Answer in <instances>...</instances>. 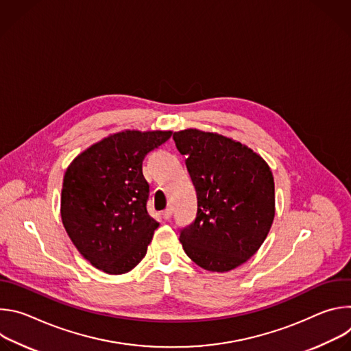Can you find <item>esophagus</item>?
Instances as JSON below:
<instances>
[{"mask_svg": "<svg viewBox=\"0 0 351 351\" xmlns=\"http://www.w3.org/2000/svg\"><path fill=\"white\" fill-rule=\"evenodd\" d=\"M171 217H172V208L168 207V208H165V210L162 211V218H164V219H169Z\"/></svg>", "mask_w": 351, "mask_h": 351, "instance_id": "esophagus-1", "label": "esophagus"}]
</instances>
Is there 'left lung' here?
<instances>
[{
  "mask_svg": "<svg viewBox=\"0 0 351 351\" xmlns=\"http://www.w3.org/2000/svg\"><path fill=\"white\" fill-rule=\"evenodd\" d=\"M173 140L197 194L195 219L179 240L198 267L229 272L252 258L271 230V168L254 149L217 132L189 128Z\"/></svg>",
  "mask_w": 351,
  "mask_h": 351,
  "instance_id": "left-lung-1",
  "label": "left lung"
}]
</instances>
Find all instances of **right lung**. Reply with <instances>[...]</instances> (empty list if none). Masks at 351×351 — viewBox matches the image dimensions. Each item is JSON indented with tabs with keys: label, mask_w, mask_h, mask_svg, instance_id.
Listing matches in <instances>:
<instances>
[{
	"label": "right lung",
	"mask_w": 351,
	"mask_h": 351,
	"mask_svg": "<svg viewBox=\"0 0 351 351\" xmlns=\"http://www.w3.org/2000/svg\"><path fill=\"white\" fill-rule=\"evenodd\" d=\"M172 130L125 129L87 147L66 168L61 218L77 252L108 275L130 272L160 226L147 214V153Z\"/></svg>",
	"instance_id": "1"
}]
</instances>
